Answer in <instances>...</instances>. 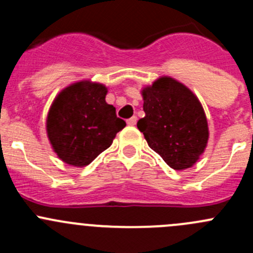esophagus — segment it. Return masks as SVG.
I'll return each mask as SVG.
<instances>
[{
	"mask_svg": "<svg viewBox=\"0 0 253 253\" xmlns=\"http://www.w3.org/2000/svg\"><path fill=\"white\" fill-rule=\"evenodd\" d=\"M136 124H137V117L136 116H132L131 119L127 120V125H128V126H134Z\"/></svg>",
	"mask_w": 253,
	"mask_h": 253,
	"instance_id": "34e87169",
	"label": "esophagus"
}]
</instances>
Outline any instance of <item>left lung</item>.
Returning <instances> with one entry per match:
<instances>
[{"label": "left lung", "mask_w": 253, "mask_h": 253, "mask_svg": "<svg viewBox=\"0 0 253 253\" xmlns=\"http://www.w3.org/2000/svg\"><path fill=\"white\" fill-rule=\"evenodd\" d=\"M145 116L137 122L148 145L174 170L197 163L208 143V122L197 96L171 77L142 89Z\"/></svg>", "instance_id": "obj_1"}]
</instances>
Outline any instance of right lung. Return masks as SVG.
<instances>
[{"label":"right lung","instance_id":"right-lung-1","mask_svg":"<svg viewBox=\"0 0 253 253\" xmlns=\"http://www.w3.org/2000/svg\"><path fill=\"white\" fill-rule=\"evenodd\" d=\"M108 88L90 81L73 83L53 100L46 119V132L53 152L72 167L90 164L108 149L126 122L105 101Z\"/></svg>","mask_w":253,"mask_h":253}]
</instances>
